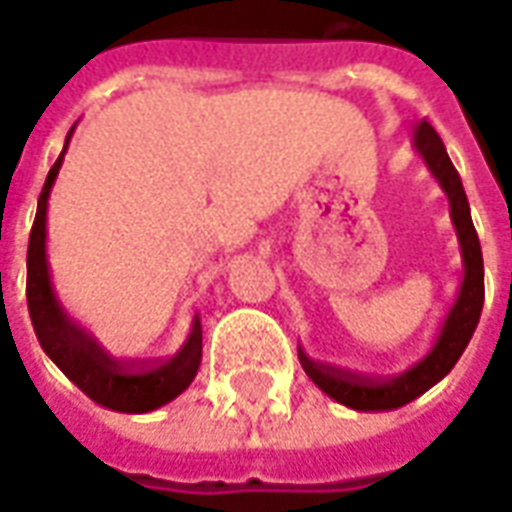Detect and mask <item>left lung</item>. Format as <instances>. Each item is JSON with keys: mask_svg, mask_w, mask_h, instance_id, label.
<instances>
[{"mask_svg": "<svg viewBox=\"0 0 512 512\" xmlns=\"http://www.w3.org/2000/svg\"><path fill=\"white\" fill-rule=\"evenodd\" d=\"M413 144H416L418 155L427 160L435 180L441 182V188L449 196L452 221H455L457 238H460V246H463L466 274H463V282H460L455 305L449 307V313L443 318V327L438 332V338H435V346L418 360L416 366L407 368L405 374H399V377L374 380V377L352 374V371H343V368L324 366V363L310 360L305 352H299V363L305 368L307 377L316 382L327 396H332L335 402L355 407V410H393V407L413 402L424 391H430L432 385L443 380L460 360L463 349H466L471 335L477 330L482 302H485L480 238H477L474 221H471V210H468V199L466 191H463V182H460V174L452 166L441 135L432 130L430 121L418 124Z\"/></svg>", "mask_w": 512, "mask_h": 512, "instance_id": "left-lung-1", "label": "left lung"}]
</instances>
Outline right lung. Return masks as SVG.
<instances>
[{
	"label": "right lung",
	"instance_id": "1",
	"mask_svg": "<svg viewBox=\"0 0 512 512\" xmlns=\"http://www.w3.org/2000/svg\"><path fill=\"white\" fill-rule=\"evenodd\" d=\"M71 130L66 135V146H69ZM63 152L46 174L44 191L38 196L30 246H27V307H30L32 330L38 335L41 349L52 357V363L85 396H91L96 405L119 410V413H149L171 402L174 396H180L196 377L199 363H202V324L196 316L188 341L182 343L180 352L169 360L130 366L107 355L91 332L82 330L80 324H74L63 313L52 291L49 263H46V205H49V191L63 163Z\"/></svg>",
	"mask_w": 512,
	"mask_h": 512
}]
</instances>
